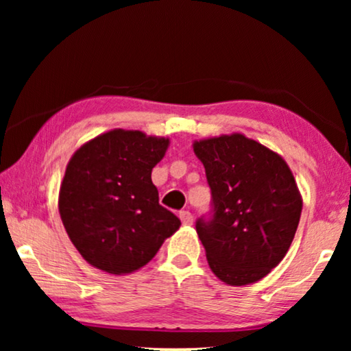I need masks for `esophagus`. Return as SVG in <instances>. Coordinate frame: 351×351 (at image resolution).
<instances>
[{"label":"esophagus","instance_id":"esophagus-1","mask_svg":"<svg viewBox=\"0 0 351 351\" xmlns=\"http://www.w3.org/2000/svg\"><path fill=\"white\" fill-rule=\"evenodd\" d=\"M179 217H180L182 223H184V225L193 223V215H191V213H189V210H182V213L179 214Z\"/></svg>","mask_w":351,"mask_h":351}]
</instances>
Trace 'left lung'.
<instances>
[{
  "label": "left lung",
  "instance_id": "8db88e82",
  "mask_svg": "<svg viewBox=\"0 0 351 351\" xmlns=\"http://www.w3.org/2000/svg\"><path fill=\"white\" fill-rule=\"evenodd\" d=\"M213 193V217L196 232L210 270L230 286L267 276L289 251L302 196L287 162L244 134L193 142Z\"/></svg>",
  "mask_w": 351,
  "mask_h": 351
}]
</instances>
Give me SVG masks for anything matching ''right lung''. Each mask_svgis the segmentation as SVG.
Masks as SVG:
<instances>
[{
	"instance_id": "obj_1",
	"label": "right lung",
	"mask_w": 351,
	"mask_h": 351,
	"mask_svg": "<svg viewBox=\"0 0 351 351\" xmlns=\"http://www.w3.org/2000/svg\"><path fill=\"white\" fill-rule=\"evenodd\" d=\"M169 138L112 129L70 158L59 213L70 241L90 265L128 275L147 265L180 220L160 204L152 169Z\"/></svg>"
}]
</instances>
